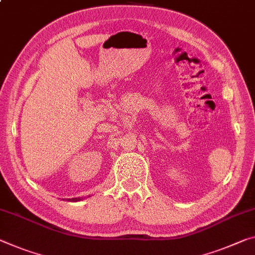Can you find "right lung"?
<instances>
[{
  "label": "right lung",
  "instance_id": "add662e5",
  "mask_svg": "<svg viewBox=\"0 0 255 255\" xmlns=\"http://www.w3.org/2000/svg\"><path fill=\"white\" fill-rule=\"evenodd\" d=\"M80 199H79V197H78V199H77V197H76V199H69V201H71V202H77V201H79Z\"/></svg>",
  "mask_w": 255,
  "mask_h": 255
}]
</instances>
